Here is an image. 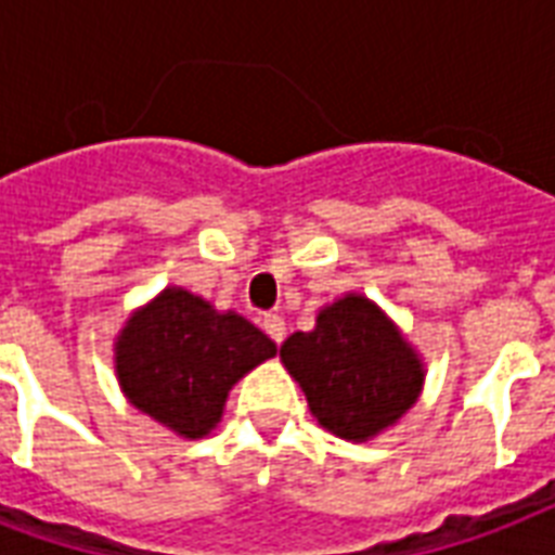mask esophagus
Here are the masks:
<instances>
[{
    "mask_svg": "<svg viewBox=\"0 0 555 555\" xmlns=\"http://www.w3.org/2000/svg\"><path fill=\"white\" fill-rule=\"evenodd\" d=\"M263 330H266V336L272 338L274 345H281L283 338H286V321H283L278 312H269V315H263Z\"/></svg>",
    "mask_w": 555,
    "mask_h": 555,
    "instance_id": "1",
    "label": "esophagus"
}]
</instances>
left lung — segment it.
I'll list each match as a JSON object with an SVG mask.
<instances>
[{"label": "left lung", "mask_w": 555, "mask_h": 555, "mask_svg": "<svg viewBox=\"0 0 555 555\" xmlns=\"http://www.w3.org/2000/svg\"><path fill=\"white\" fill-rule=\"evenodd\" d=\"M281 362L318 425L350 442L393 428L425 385L423 356L362 292H345L318 309L312 330L283 341Z\"/></svg>", "instance_id": "left-lung-1"}]
</instances>
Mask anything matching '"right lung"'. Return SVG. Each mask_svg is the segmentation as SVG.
Returning <instances> with one entry per match:
<instances>
[{
    "mask_svg": "<svg viewBox=\"0 0 555 555\" xmlns=\"http://www.w3.org/2000/svg\"><path fill=\"white\" fill-rule=\"evenodd\" d=\"M274 353L272 338L240 312L165 286L124 321L113 364L132 408L182 440H202L222 420L231 388Z\"/></svg>",
    "mask_w": 555,
    "mask_h": 555,
    "instance_id": "right-lung-1",
    "label": "right lung"
}]
</instances>
